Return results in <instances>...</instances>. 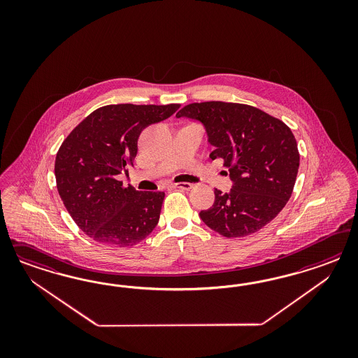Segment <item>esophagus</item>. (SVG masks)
<instances>
[{"mask_svg": "<svg viewBox=\"0 0 358 358\" xmlns=\"http://www.w3.org/2000/svg\"><path fill=\"white\" fill-rule=\"evenodd\" d=\"M173 186L177 189H182V190H190L193 187V185L189 184V182H180V184H174Z\"/></svg>", "mask_w": 358, "mask_h": 358, "instance_id": "obj_1", "label": "esophagus"}]
</instances>
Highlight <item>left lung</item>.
Returning a JSON list of instances; mask_svg holds the SVG:
<instances>
[{"instance_id":"obj_1","label":"left lung","mask_w":358,"mask_h":358,"mask_svg":"<svg viewBox=\"0 0 358 358\" xmlns=\"http://www.w3.org/2000/svg\"><path fill=\"white\" fill-rule=\"evenodd\" d=\"M176 117L205 124L214 145L210 157L222 159L234 181L229 193L215 189L214 205L199 213L207 227L224 238H243L278 215L299 169L296 141L282 120L260 108L223 101L189 103Z\"/></svg>"}]
</instances>
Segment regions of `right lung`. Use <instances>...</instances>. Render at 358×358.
<instances>
[{
	"instance_id": "1",
	"label": "right lung",
	"mask_w": 358,
	"mask_h": 358,
	"mask_svg": "<svg viewBox=\"0 0 358 358\" xmlns=\"http://www.w3.org/2000/svg\"><path fill=\"white\" fill-rule=\"evenodd\" d=\"M169 105H108L80 122L55 160L59 195L78 228L113 247H132L157 226L164 192H139L118 180L134 166L143 129L169 118Z\"/></svg>"
}]
</instances>
